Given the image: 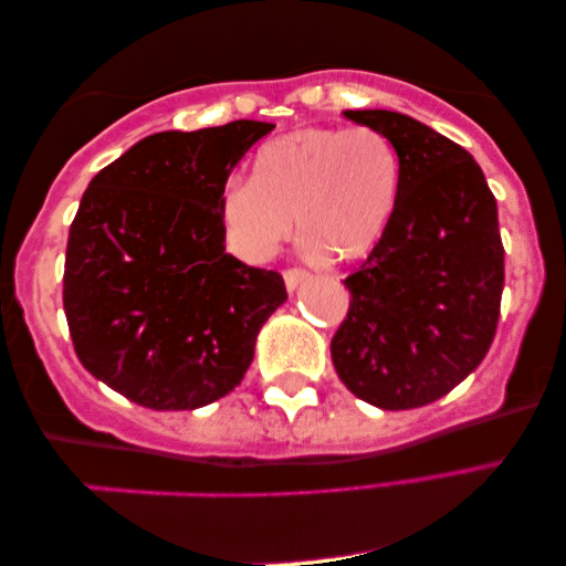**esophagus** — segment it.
<instances>
[{
  "label": "esophagus",
  "mask_w": 566,
  "mask_h": 566,
  "mask_svg": "<svg viewBox=\"0 0 566 566\" xmlns=\"http://www.w3.org/2000/svg\"><path fill=\"white\" fill-rule=\"evenodd\" d=\"M283 277H285V289L293 293V291H298L305 281H308V273L301 271V268H291V271L283 273Z\"/></svg>",
  "instance_id": "1"
}]
</instances>
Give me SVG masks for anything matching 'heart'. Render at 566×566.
I'll return each mask as SVG.
<instances>
[{"label":"heart","instance_id":"1","mask_svg":"<svg viewBox=\"0 0 566 566\" xmlns=\"http://www.w3.org/2000/svg\"><path fill=\"white\" fill-rule=\"evenodd\" d=\"M401 188V155L378 129L298 127L255 153L253 180L226 182L220 226L233 253L261 263L295 218L305 245L350 263L381 243Z\"/></svg>","mask_w":566,"mask_h":566}]
</instances>
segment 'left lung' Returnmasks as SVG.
Returning <instances> with one entry per match:
<instances>
[{
	"label": "left lung",
	"instance_id": "1",
	"mask_svg": "<svg viewBox=\"0 0 566 566\" xmlns=\"http://www.w3.org/2000/svg\"><path fill=\"white\" fill-rule=\"evenodd\" d=\"M396 145L403 188L391 226L344 285L331 340L338 378L384 411L447 396L484 360L504 291L496 200L464 147L391 109H346Z\"/></svg>",
	"mask_w": 566,
	"mask_h": 566
}]
</instances>
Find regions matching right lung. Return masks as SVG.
<instances>
[{"label":"right lung","instance_id":"add662e5","mask_svg":"<svg viewBox=\"0 0 566 566\" xmlns=\"http://www.w3.org/2000/svg\"><path fill=\"white\" fill-rule=\"evenodd\" d=\"M275 125L155 133L90 180L64 258L74 350L97 381L155 411H192L243 381L289 301L275 271L226 253L222 188Z\"/></svg>","mask_w":566,"mask_h":566}]
</instances>
